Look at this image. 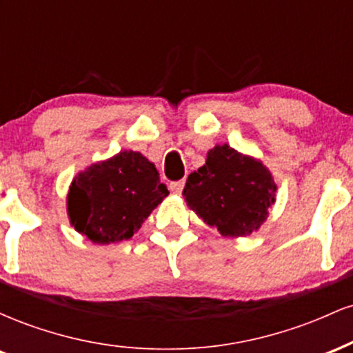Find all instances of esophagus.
Returning a JSON list of instances; mask_svg holds the SVG:
<instances>
[{
  "label": "esophagus",
  "instance_id": "obj_1",
  "mask_svg": "<svg viewBox=\"0 0 353 353\" xmlns=\"http://www.w3.org/2000/svg\"><path fill=\"white\" fill-rule=\"evenodd\" d=\"M184 184L185 181H177V182H171V185H169V189L172 190V194H181L182 189H184Z\"/></svg>",
  "mask_w": 353,
  "mask_h": 353
}]
</instances>
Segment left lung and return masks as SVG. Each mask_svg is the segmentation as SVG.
<instances>
[{
	"label": "left lung",
	"instance_id": "1",
	"mask_svg": "<svg viewBox=\"0 0 353 353\" xmlns=\"http://www.w3.org/2000/svg\"><path fill=\"white\" fill-rule=\"evenodd\" d=\"M275 190L272 174L261 161L222 144L210 149L205 164L189 174L182 196L221 236L245 237L269 216Z\"/></svg>",
	"mask_w": 353,
	"mask_h": 353
}]
</instances>
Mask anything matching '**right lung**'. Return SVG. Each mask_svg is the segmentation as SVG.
I'll use <instances>...</instances> for the list:
<instances>
[{"label":"right lung","instance_id":"1","mask_svg":"<svg viewBox=\"0 0 353 353\" xmlns=\"http://www.w3.org/2000/svg\"><path fill=\"white\" fill-rule=\"evenodd\" d=\"M168 194L151 161L141 152L121 151L72 179L68 216L91 242L114 244L134 236Z\"/></svg>","mask_w":353,"mask_h":353}]
</instances>
